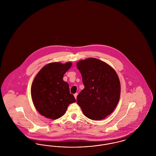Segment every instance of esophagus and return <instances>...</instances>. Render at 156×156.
I'll list each match as a JSON object with an SVG mask.
<instances>
[{
    "label": "esophagus",
    "mask_w": 156,
    "mask_h": 156,
    "mask_svg": "<svg viewBox=\"0 0 156 156\" xmlns=\"http://www.w3.org/2000/svg\"><path fill=\"white\" fill-rule=\"evenodd\" d=\"M74 95L75 98V99H76V97H77V94H76H76H75Z\"/></svg>",
    "instance_id": "esophagus-1"
}]
</instances>
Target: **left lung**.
I'll return each mask as SVG.
<instances>
[{"label": "left lung", "mask_w": 156, "mask_h": 156, "mask_svg": "<svg viewBox=\"0 0 156 156\" xmlns=\"http://www.w3.org/2000/svg\"><path fill=\"white\" fill-rule=\"evenodd\" d=\"M76 66L85 86L77 96V104L88 118H105L119 102L120 84L118 75L111 66L97 58L80 61Z\"/></svg>", "instance_id": "8db88e82"}]
</instances>
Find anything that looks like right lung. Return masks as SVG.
Masks as SVG:
<instances>
[{
  "label": "right lung",
  "mask_w": 156,
  "mask_h": 156,
  "mask_svg": "<svg viewBox=\"0 0 156 156\" xmlns=\"http://www.w3.org/2000/svg\"><path fill=\"white\" fill-rule=\"evenodd\" d=\"M72 63L52 62L43 67L36 76L31 88L34 105L47 118L58 119L66 112L69 105L76 101L69 92V85L64 81V74Z\"/></svg>",
  "instance_id": "right-lung-1"
}]
</instances>
